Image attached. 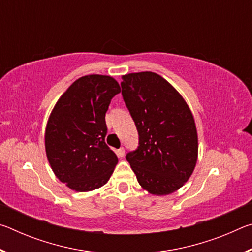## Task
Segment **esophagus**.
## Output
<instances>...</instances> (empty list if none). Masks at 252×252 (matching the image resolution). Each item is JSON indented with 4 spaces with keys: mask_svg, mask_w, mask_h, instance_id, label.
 Returning <instances> with one entry per match:
<instances>
[{
    "mask_svg": "<svg viewBox=\"0 0 252 252\" xmlns=\"http://www.w3.org/2000/svg\"><path fill=\"white\" fill-rule=\"evenodd\" d=\"M117 155L119 158H122L123 156H125V148L121 147L120 149H118L117 150Z\"/></svg>",
    "mask_w": 252,
    "mask_h": 252,
    "instance_id": "1",
    "label": "esophagus"
}]
</instances>
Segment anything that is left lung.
Instances as JSON below:
<instances>
[{
    "instance_id": "1",
    "label": "left lung",
    "mask_w": 252,
    "mask_h": 252,
    "mask_svg": "<svg viewBox=\"0 0 252 252\" xmlns=\"http://www.w3.org/2000/svg\"><path fill=\"white\" fill-rule=\"evenodd\" d=\"M122 96L135 123L139 146L126 156L138 182L157 195L172 193L192 174L198 134L189 106L159 74L122 76Z\"/></svg>"
}]
</instances>
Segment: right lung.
<instances>
[{"label": "right lung", "instance_id": "1", "mask_svg": "<svg viewBox=\"0 0 252 252\" xmlns=\"http://www.w3.org/2000/svg\"><path fill=\"white\" fill-rule=\"evenodd\" d=\"M112 76L91 74L74 81L51 112L45 151L60 181L85 192L105 185L118 158L105 143V113L120 93Z\"/></svg>", "mask_w": 252, "mask_h": 252}]
</instances>
